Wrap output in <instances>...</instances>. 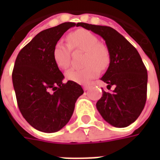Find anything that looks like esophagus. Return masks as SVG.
Here are the masks:
<instances>
[{
	"label": "esophagus",
	"mask_w": 160,
	"mask_h": 160,
	"mask_svg": "<svg viewBox=\"0 0 160 160\" xmlns=\"http://www.w3.org/2000/svg\"><path fill=\"white\" fill-rule=\"evenodd\" d=\"M89 88H90V86H87H87H84V87H83V89L85 91H87L88 89H89Z\"/></svg>",
	"instance_id": "34e87169"
}]
</instances>
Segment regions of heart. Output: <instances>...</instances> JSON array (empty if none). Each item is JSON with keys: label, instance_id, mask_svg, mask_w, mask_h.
Instances as JSON below:
<instances>
[{"label": "heart", "instance_id": "heart-1", "mask_svg": "<svg viewBox=\"0 0 160 160\" xmlns=\"http://www.w3.org/2000/svg\"><path fill=\"white\" fill-rule=\"evenodd\" d=\"M68 44L57 42L53 49V60L61 69H66L70 64L71 49L84 51L81 68H71L66 72V78L75 83L87 84L97 77L99 69L107 68L111 63V54L108 47L99 42L96 35L87 30L80 29L68 36Z\"/></svg>", "mask_w": 160, "mask_h": 160}]
</instances>
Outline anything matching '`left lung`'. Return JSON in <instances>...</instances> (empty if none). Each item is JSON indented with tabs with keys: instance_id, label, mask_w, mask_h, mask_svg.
<instances>
[{
	"instance_id": "obj_1",
	"label": "left lung",
	"mask_w": 160,
	"mask_h": 160,
	"mask_svg": "<svg viewBox=\"0 0 160 160\" xmlns=\"http://www.w3.org/2000/svg\"><path fill=\"white\" fill-rule=\"evenodd\" d=\"M80 26L101 36L111 54V63L101 80L111 92L103 90L96 106L102 118L112 126L125 128L141 115L147 100L148 71L137 49L110 26L80 23Z\"/></svg>"
}]
</instances>
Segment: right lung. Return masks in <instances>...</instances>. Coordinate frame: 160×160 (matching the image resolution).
<instances>
[{"label": "right lung", "instance_id": "1", "mask_svg": "<svg viewBox=\"0 0 160 160\" xmlns=\"http://www.w3.org/2000/svg\"><path fill=\"white\" fill-rule=\"evenodd\" d=\"M80 23L65 22L42 31L23 48L15 60L12 78L23 118L38 130L59 131L73 115L77 98L84 92L68 80L53 60V49L64 32Z\"/></svg>", "mask_w": 160, "mask_h": 160}]
</instances>
